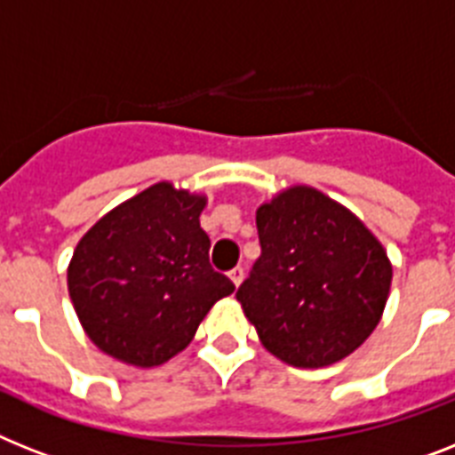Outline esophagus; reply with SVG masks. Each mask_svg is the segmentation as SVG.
I'll return each mask as SVG.
<instances>
[{"label": "esophagus", "instance_id": "1", "mask_svg": "<svg viewBox=\"0 0 455 455\" xmlns=\"http://www.w3.org/2000/svg\"><path fill=\"white\" fill-rule=\"evenodd\" d=\"M228 276H230L235 286H239V283H242V281H243V267L230 269V272H228Z\"/></svg>", "mask_w": 455, "mask_h": 455}]
</instances>
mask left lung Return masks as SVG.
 Instances as JSON below:
<instances>
[{"instance_id": "left-lung-1", "label": "left lung", "mask_w": 455, "mask_h": 455, "mask_svg": "<svg viewBox=\"0 0 455 455\" xmlns=\"http://www.w3.org/2000/svg\"><path fill=\"white\" fill-rule=\"evenodd\" d=\"M255 225L260 258L236 299L265 348L295 367L354 354L388 299L384 246L348 209L307 186L262 204Z\"/></svg>"}]
</instances>
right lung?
I'll use <instances>...</instances> for the list:
<instances>
[{
    "label": "right lung",
    "instance_id": "obj_1",
    "mask_svg": "<svg viewBox=\"0 0 455 455\" xmlns=\"http://www.w3.org/2000/svg\"><path fill=\"white\" fill-rule=\"evenodd\" d=\"M204 197L156 183L97 220L67 281L78 321L104 354L163 365L190 344L213 302L235 291L209 262Z\"/></svg>",
    "mask_w": 455,
    "mask_h": 455
}]
</instances>
